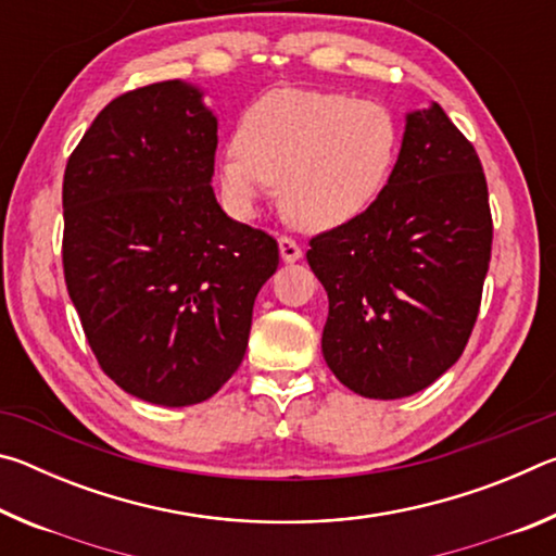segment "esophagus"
<instances>
[{
  "mask_svg": "<svg viewBox=\"0 0 556 556\" xmlns=\"http://www.w3.org/2000/svg\"><path fill=\"white\" fill-rule=\"evenodd\" d=\"M279 255L291 265V262L301 260V248L291 238H279Z\"/></svg>",
  "mask_w": 556,
  "mask_h": 556,
  "instance_id": "1",
  "label": "esophagus"
}]
</instances>
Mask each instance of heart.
Segmentation results:
<instances>
[{"label":"heart","mask_w":556,"mask_h":556,"mask_svg":"<svg viewBox=\"0 0 556 556\" xmlns=\"http://www.w3.org/2000/svg\"><path fill=\"white\" fill-rule=\"evenodd\" d=\"M400 149L392 112L343 92L281 88L252 102L238 149L218 164L223 199L252 215L267 186L301 230H333L368 211L388 186Z\"/></svg>","instance_id":"1"}]
</instances>
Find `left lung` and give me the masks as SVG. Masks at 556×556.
<instances>
[{"instance_id":"left-lung-1","label":"left lung","mask_w":556,"mask_h":556,"mask_svg":"<svg viewBox=\"0 0 556 556\" xmlns=\"http://www.w3.org/2000/svg\"><path fill=\"white\" fill-rule=\"evenodd\" d=\"M493 220L481 159L437 102L407 112L397 164L351 223L316 235L321 351L348 390L400 400L454 365L473 331Z\"/></svg>"}]
</instances>
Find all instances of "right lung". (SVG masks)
Instances as JSON below:
<instances>
[{
  "label": "right lung",
  "mask_w": 556,
  "mask_h": 556,
  "mask_svg": "<svg viewBox=\"0 0 556 556\" xmlns=\"http://www.w3.org/2000/svg\"><path fill=\"white\" fill-rule=\"evenodd\" d=\"M218 117L203 90L164 80L92 119L63 176V275L110 380L188 407L240 368L277 240L213 193Z\"/></svg>",
  "instance_id": "1"
}]
</instances>
